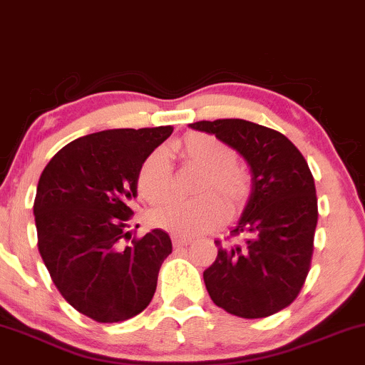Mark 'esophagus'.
<instances>
[{
	"mask_svg": "<svg viewBox=\"0 0 365 365\" xmlns=\"http://www.w3.org/2000/svg\"><path fill=\"white\" fill-rule=\"evenodd\" d=\"M171 242H173V247H177V249H180V247H185V245L190 244V240H188V238L177 237V235L171 237Z\"/></svg>",
	"mask_w": 365,
	"mask_h": 365,
	"instance_id": "esophagus-1",
	"label": "esophagus"
}]
</instances>
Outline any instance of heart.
<instances>
[{
	"mask_svg": "<svg viewBox=\"0 0 365 365\" xmlns=\"http://www.w3.org/2000/svg\"><path fill=\"white\" fill-rule=\"evenodd\" d=\"M178 158L190 168L202 171L197 194L192 200H170L149 215V221L158 228L177 237H192L216 228L228 215L245 204L250 192V177L235 150L211 133H187L175 145ZM140 199L159 204L171 194V166L168 154L154 149L142 159L135 177Z\"/></svg>",
	"mask_w": 365,
	"mask_h": 365,
	"instance_id": "1",
	"label": "heart"
}]
</instances>
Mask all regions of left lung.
<instances>
[{"mask_svg": "<svg viewBox=\"0 0 365 365\" xmlns=\"http://www.w3.org/2000/svg\"><path fill=\"white\" fill-rule=\"evenodd\" d=\"M190 128L216 135L245 159L252 192L232 237L217 245L204 271L217 307L244 319H259L288 307L302 290L317 225L316 185L302 153L283 133L247 120L195 121Z\"/></svg>", "mask_w": 365, "mask_h": 365, "instance_id": "1", "label": "left lung"}]
</instances>
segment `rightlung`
<instances>
[{"mask_svg":"<svg viewBox=\"0 0 365 365\" xmlns=\"http://www.w3.org/2000/svg\"><path fill=\"white\" fill-rule=\"evenodd\" d=\"M171 132L115 128L83 135L41 173L34 200L39 254L63 299L91 319L127 321L153 300L171 240L163 230L132 238L128 204L137 197L142 159Z\"/></svg>","mask_w":365,"mask_h":365,"instance_id":"add662e5","label":"right lung"}]
</instances>
